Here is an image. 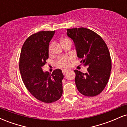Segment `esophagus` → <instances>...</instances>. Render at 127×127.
Returning <instances> with one entry per match:
<instances>
[{
    "mask_svg": "<svg viewBox=\"0 0 127 127\" xmlns=\"http://www.w3.org/2000/svg\"><path fill=\"white\" fill-rule=\"evenodd\" d=\"M67 71H68L67 70H62V73L64 74H64H65V73H66L67 72Z\"/></svg>",
    "mask_w": 127,
    "mask_h": 127,
    "instance_id": "34e87169",
    "label": "esophagus"
}]
</instances>
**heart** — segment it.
I'll list each match as a JSON object with an SVG mask.
<instances>
[{
  "label": "heart",
  "instance_id": "heart-1",
  "mask_svg": "<svg viewBox=\"0 0 127 127\" xmlns=\"http://www.w3.org/2000/svg\"><path fill=\"white\" fill-rule=\"evenodd\" d=\"M67 40H70L68 39H63L62 40V43H63L64 42L67 41ZM51 46H49V52L51 53ZM72 61V58L71 57H62L59 58L56 61L55 63V65L57 67L59 68H67L69 67L70 65L71 62Z\"/></svg>",
  "mask_w": 127,
  "mask_h": 127
}]
</instances>
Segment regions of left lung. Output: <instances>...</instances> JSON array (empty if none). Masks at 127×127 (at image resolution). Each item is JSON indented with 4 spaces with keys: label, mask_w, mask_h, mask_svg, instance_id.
<instances>
[{
    "label": "left lung",
    "mask_w": 127,
    "mask_h": 127,
    "mask_svg": "<svg viewBox=\"0 0 127 127\" xmlns=\"http://www.w3.org/2000/svg\"><path fill=\"white\" fill-rule=\"evenodd\" d=\"M73 40L81 63L88 66V72L74 70L75 84L80 93L87 97L98 95L108 82L112 68L110 52L105 42L95 32L80 27L67 29Z\"/></svg>",
    "instance_id": "left-lung-1"
}]
</instances>
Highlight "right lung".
Masks as SVG:
<instances>
[{"instance_id":"obj_1","label":"right lung","mask_w":127,"mask_h":127,"mask_svg":"<svg viewBox=\"0 0 127 127\" xmlns=\"http://www.w3.org/2000/svg\"><path fill=\"white\" fill-rule=\"evenodd\" d=\"M54 33L42 31L29 36L20 57L19 68L26 88L36 98L46 103L57 101L63 94L62 70L56 69L50 74L42 68L48 59L49 42Z\"/></svg>"}]
</instances>
